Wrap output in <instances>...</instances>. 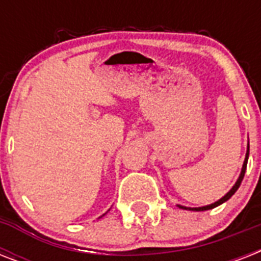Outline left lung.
<instances>
[{
	"label": "left lung",
	"mask_w": 261,
	"mask_h": 261,
	"mask_svg": "<svg viewBox=\"0 0 261 261\" xmlns=\"http://www.w3.org/2000/svg\"><path fill=\"white\" fill-rule=\"evenodd\" d=\"M248 155H249V146H248V151H247V155H245V161H244V165H243V171H241V174H240L239 180H237V182H236L234 186H233V188H231L229 192H227L225 196H223L222 199H219L218 202L213 203V204H208V206H203V207H198V208H190V210H194V211H204V210H210V208H214V207L219 206V204H222L223 202H226L227 199H230L233 195H234V192L237 190H239L240 184H241V181H243L244 178V174H245V171H247V164H248ZM181 207V208H187V207H182V206H178Z\"/></svg>",
	"instance_id": "1"
}]
</instances>
